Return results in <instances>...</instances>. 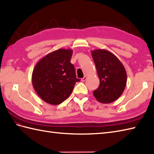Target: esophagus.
Listing matches in <instances>:
<instances>
[{
	"mask_svg": "<svg viewBox=\"0 0 154 154\" xmlns=\"http://www.w3.org/2000/svg\"><path fill=\"white\" fill-rule=\"evenodd\" d=\"M87 76H84V77L81 79V81H82V82H84V81H85L87 80Z\"/></svg>",
	"mask_w": 154,
	"mask_h": 154,
	"instance_id": "esophagus-1",
	"label": "esophagus"
}]
</instances>
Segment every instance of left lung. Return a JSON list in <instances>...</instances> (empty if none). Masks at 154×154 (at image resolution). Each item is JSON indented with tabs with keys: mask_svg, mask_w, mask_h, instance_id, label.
Masks as SVG:
<instances>
[{
	"mask_svg": "<svg viewBox=\"0 0 154 154\" xmlns=\"http://www.w3.org/2000/svg\"><path fill=\"white\" fill-rule=\"evenodd\" d=\"M91 54L100 79V85L93 91V95L100 103L114 102L121 96L126 87L125 68L117 57L106 50H94Z\"/></svg>",
	"mask_w": 154,
	"mask_h": 154,
	"instance_id": "obj_1",
	"label": "left lung"
}]
</instances>
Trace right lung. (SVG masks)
<instances>
[{
  "instance_id": "1",
  "label": "right lung",
  "mask_w": 154,
  "mask_h": 154,
  "mask_svg": "<svg viewBox=\"0 0 154 154\" xmlns=\"http://www.w3.org/2000/svg\"><path fill=\"white\" fill-rule=\"evenodd\" d=\"M73 50L59 49L39 61L34 69L32 82L38 96L52 105L60 104L71 94L77 79L71 63Z\"/></svg>"
}]
</instances>
